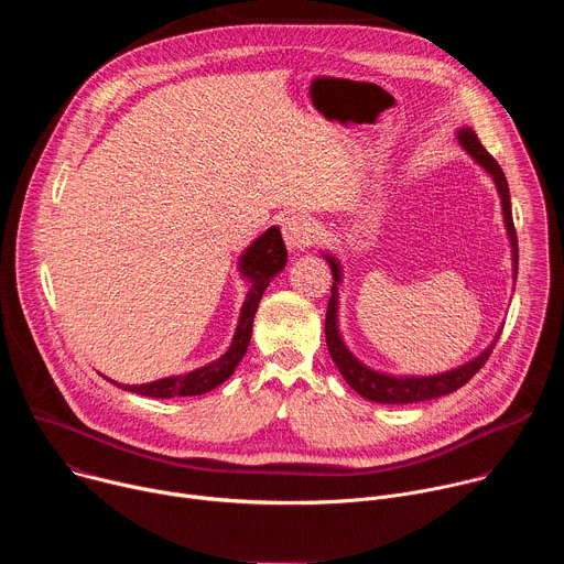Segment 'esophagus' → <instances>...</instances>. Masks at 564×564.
<instances>
[{
  "label": "esophagus",
  "mask_w": 564,
  "mask_h": 564,
  "mask_svg": "<svg viewBox=\"0 0 564 564\" xmlns=\"http://www.w3.org/2000/svg\"><path fill=\"white\" fill-rule=\"evenodd\" d=\"M281 231H283L285 243L292 250H303L314 240V223L307 214H301V212L288 214L281 223Z\"/></svg>",
  "instance_id": "1"
}]
</instances>
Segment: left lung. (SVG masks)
<instances>
[{"instance_id": "left-lung-1", "label": "left lung", "mask_w": 564, "mask_h": 564, "mask_svg": "<svg viewBox=\"0 0 564 564\" xmlns=\"http://www.w3.org/2000/svg\"><path fill=\"white\" fill-rule=\"evenodd\" d=\"M457 138L462 142V147L470 153V158H475L477 163L485 167L496 181V187L502 198L505 223H507L511 248H513V268H516V276H518V234H516V225H513V216H511V196H509V183L505 178V172L498 165V160L485 147H481V142L477 140L473 129H468V127L459 129ZM326 261L330 263L333 279L339 283L341 272H339L337 261L333 257H326ZM337 283H333V296L328 301V312H326L328 352H330L333 361L337 364L339 372L344 375V379L348 381V386L355 388L361 397L377 401V404H415V401H426V399L448 394V392L462 388L481 366H485L496 348V341H494L485 352L475 357L473 361H468L451 372L435 375V377H390V375L375 372V370L366 368L361 361H357L339 337V330H337Z\"/></svg>"}]
</instances>
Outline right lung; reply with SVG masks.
<instances>
[{
  "instance_id": "obj_1",
  "label": "right lung",
  "mask_w": 564,
  "mask_h": 564,
  "mask_svg": "<svg viewBox=\"0 0 564 564\" xmlns=\"http://www.w3.org/2000/svg\"><path fill=\"white\" fill-rule=\"evenodd\" d=\"M285 259H288V252H285V243H283L279 227H270L248 248L243 259H240V270H243V274L252 281V288L246 296L243 310H240L236 335H234L227 352L220 359H216L209 366H203L198 370H192L187 375L158 379L151 383H140V386H120L116 381L113 383L124 390H131V392L144 394V397H155V399L203 394V392H209L212 388H216L218 383H223L234 372L238 361L243 359V355L250 346L252 324H254L259 301H261L265 288L270 285L272 276L283 270Z\"/></svg>"
}]
</instances>
